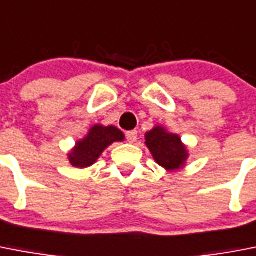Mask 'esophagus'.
Wrapping results in <instances>:
<instances>
[{"mask_svg":"<svg viewBox=\"0 0 256 256\" xmlns=\"http://www.w3.org/2000/svg\"><path fill=\"white\" fill-rule=\"evenodd\" d=\"M126 138H128V143H135L138 139V132L136 130H132V132H126Z\"/></svg>","mask_w":256,"mask_h":256,"instance_id":"34e87169","label":"esophagus"}]
</instances>
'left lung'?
I'll use <instances>...</instances> for the list:
<instances>
[{"label":"left lung","instance_id":"8db88e82","mask_svg":"<svg viewBox=\"0 0 256 256\" xmlns=\"http://www.w3.org/2000/svg\"><path fill=\"white\" fill-rule=\"evenodd\" d=\"M146 146L151 152L156 164L168 172L178 170L186 166L188 158V146L180 135L168 132L164 126H154L146 132Z\"/></svg>","mask_w":256,"mask_h":256}]
</instances>
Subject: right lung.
Listing matches in <instances>:
<instances>
[{
    "mask_svg": "<svg viewBox=\"0 0 256 256\" xmlns=\"http://www.w3.org/2000/svg\"><path fill=\"white\" fill-rule=\"evenodd\" d=\"M124 134L116 126L94 124L83 139H79L68 154V160L74 168L84 169L91 166L102 152L116 142H124Z\"/></svg>",
    "mask_w": 256,
    "mask_h": 256,
    "instance_id": "1",
    "label": "right lung"
}]
</instances>
